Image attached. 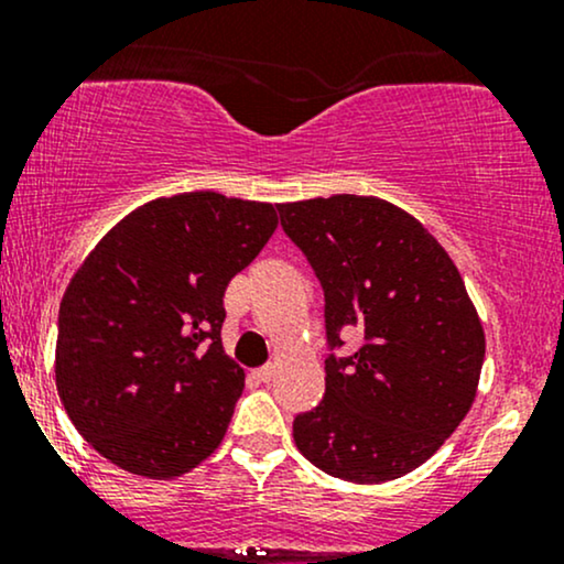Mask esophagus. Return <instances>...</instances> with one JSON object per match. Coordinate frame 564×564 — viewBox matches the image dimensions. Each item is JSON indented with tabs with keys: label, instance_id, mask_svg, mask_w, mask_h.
I'll return each mask as SVG.
<instances>
[{
	"label": "esophagus",
	"instance_id": "1",
	"mask_svg": "<svg viewBox=\"0 0 564 564\" xmlns=\"http://www.w3.org/2000/svg\"><path fill=\"white\" fill-rule=\"evenodd\" d=\"M251 377H254L257 381H262V384H268V381L275 377V366H262V368H257V371H251Z\"/></svg>",
	"mask_w": 564,
	"mask_h": 564
}]
</instances>
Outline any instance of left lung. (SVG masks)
I'll return each mask as SVG.
<instances>
[{
	"instance_id": "left-lung-1",
	"label": "left lung",
	"mask_w": 564,
	"mask_h": 564,
	"mask_svg": "<svg viewBox=\"0 0 564 564\" xmlns=\"http://www.w3.org/2000/svg\"><path fill=\"white\" fill-rule=\"evenodd\" d=\"M323 286L326 394L294 419L310 464L347 482L422 467L467 416L485 334L467 286L432 232L390 200L310 198L278 206ZM365 336L352 356L340 336Z\"/></svg>"
}]
</instances>
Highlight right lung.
I'll return each mask as SVG.
<instances>
[{
    "instance_id": "obj_1",
    "label": "right lung",
    "mask_w": 564,
    "mask_h": 564,
    "mask_svg": "<svg viewBox=\"0 0 564 564\" xmlns=\"http://www.w3.org/2000/svg\"><path fill=\"white\" fill-rule=\"evenodd\" d=\"M278 228L273 204L196 191L121 219L70 278L55 381L116 467L170 480L212 456L243 392L223 349L225 289Z\"/></svg>"
}]
</instances>
